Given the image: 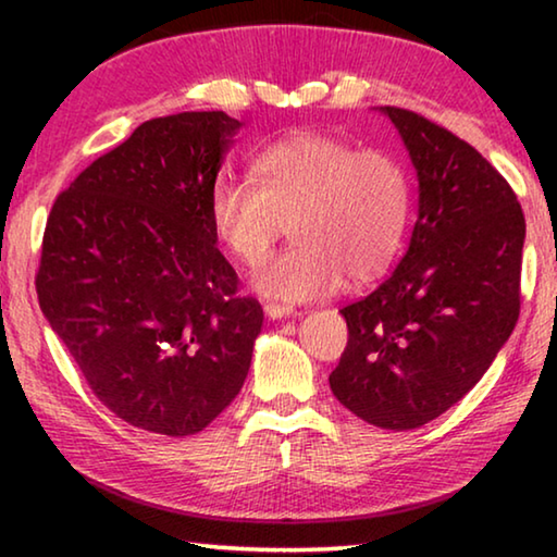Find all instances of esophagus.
I'll return each instance as SVG.
<instances>
[{
  "instance_id": "obj_1",
  "label": "esophagus",
  "mask_w": 557,
  "mask_h": 557,
  "mask_svg": "<svg viewBox=\"0 0 557 557\" xmlns=\"http://www.w3.org/2000/svg\"><path fill=\"white\" fill-rule=\"evenodd\" d=\"M295 314H297V312H295V309H292L289 305H275V301H270V305H265V317L272 319V322H275V319L295 317Z\"/></svg>"
}]
</instances>
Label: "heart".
Returning <instances> with one entry per match:
<instances>
[{"label": "heart", "mask_w": 557, "mask_h": 557, "mask_svg": "<svg viewBox=\"0 0 557 557\" xmlns=\"http://www.w3.org/2000/svg\"><path fill=\"white\" fill-rule=\"evenodd\" d=\"M412 209L410 174L383 149L301 132L262 149L252 182L219 178L209 196L213 235L245 268H260L285 231L295 240L252 285L312 301L363 285L398 256Z\"/></svg>", "instance_id": "b5f03b06"}]
</instances>
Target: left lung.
Returning a JSON list of instances; mask_svg holds the SVG:
<instances>
[{
    "instance_id": "1",
    "label": "left lung",
    "mask_w": 557,
    "mask_h": 557,
    "mask_svg": "<svg viewBox=\"0 0 557 557\" xmlns=\"http://www.w3.org/2000/svg\"><path fill=\"white\" fill-rule=\"evenodd\" d=\"M418 174V221L393 275L342 309L329 385L356 418L414 430L482 381L518 322L525 219L506 178L449 129L381 108Z\"/></svg>"
}]
</instances>
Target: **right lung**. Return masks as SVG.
<instances>
[{
    "instance_id": "add662e5",
    "label": "right lung",
    "mask_w": 557,
    "mask_h": 557,
    "mask_svg": "<svg viewBox=\"0 0 557 557\" xmlns=\"http://www.w3.org/2000/svg\"><path fill=\"white\" fill-rule=\"evenodd\" d=\"M240 127L221 110L147 120L46 221L44 317L96 398L157 435H196L228 408L262 329L209 221Z\"/></svg>"
}]
</instances>
